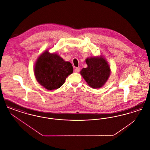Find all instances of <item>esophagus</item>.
I'll return each mask as SVG.
<instances>
[{
    "label": "esophagus",
    "instance_id": "obj_1",
    "mask_svg": "<svg viewBox=\"0 0 150 150\" xmlns=\"http://www.w3.org/2000/svg\"><path fill=\"white\" fill-rule=\"evenodd\" d=\"M80 71V69L79 67H76V69H75V72H79Z\"/></svg>",
    "mask_w": 150,
    "mask_h": 150
}]
</instances>
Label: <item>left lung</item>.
Wrapping results in <instances>:
<instances>
[{"mask_svg":"<svg viewBox=\"0 0 150 150\" xmlns=\"http://www.w3.org/2000/svg\"><path fill=\"white\" fill-rule=\"evenodd\" d=\"M87 67L80 71L86 82L94 89L103 86L111 74V69L106 58L102 56L86 59Z\"/></svg>","mask_w":150,"mask_h":150,"instance_id":"1","label":"left lung"}]
</instances>
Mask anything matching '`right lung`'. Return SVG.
Masks as SVG:
<instances>
[{
    "label": "right lung",
    "mask_w": 150,
    "mask_h": 150,
    "mask_svg": "<svg viewBox=\"0 0 150 150\" xmlns=\"http://www.w3.org/2000/svg\"><path fill=\"white\" fill-rule=\"evenodd\" d=\"M34 72L37 81L52 91L63 85L66 78L73 72V67L70 62L65 61L57 53L46 50L36 61Z\"/></svg>",
    "instance_id": "obj_1"
}]
</instances>
